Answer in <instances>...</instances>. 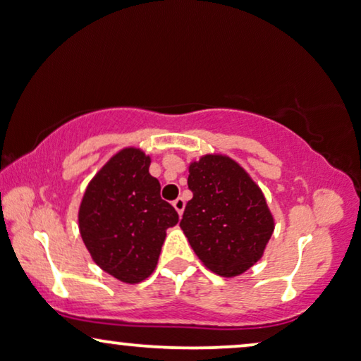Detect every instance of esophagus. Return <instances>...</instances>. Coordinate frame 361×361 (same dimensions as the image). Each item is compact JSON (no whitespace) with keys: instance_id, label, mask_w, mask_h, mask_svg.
Returning a JSON list of instances; mask_svg holds the SVG:
<instances>
[{"instance_id":"obj_1","label":"esophagus","mask_w":361,"mask_h":361,"mask_svg":"<svg viewBox=\"0 0 361 361\" xmlns=\"http://www.w3.org/2000/svg\"><path fill=\"white\" fill-rule=\"evenodd\" d=\"M172 205H174V209L177 210V214L182 215V212H184V209H185V200L182 199V197H179V199H176L174 202H172Z\"/></svg>"}]
</instances>
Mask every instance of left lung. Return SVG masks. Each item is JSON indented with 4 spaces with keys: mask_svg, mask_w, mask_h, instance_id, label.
<instances>
[{
    "mask_svg": "<svg viewBox=\"0 0 361 361\" xmlns=\"http://www.w3.org/2000/svg\"><path fill=\"white\" fill-rule=\"evenodd\" d=\"M180 228L200 262L221 277H237L264 255L275 222L265 195L240 164L224 154L190 162Z\"/></svg>",
    "mask_w": 361,
    "mask_h": 361,
    "instance_id": "1",
    "label": "left lung"
}]
</instances>
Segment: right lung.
<instances>
[{
    "label": "right lung",
    "mask_w": 361,
    "mask_h": 361,
    "mask_svg": "<svg viewBox=\"0 0 361 361\" xmlns=\"http://www.w3.org/2000/svg\"><path fill=\"white\" fill-rule=\"evenodd\" d=\"M149 166L144 151L121 149L92 177L79 205V232L92 260L124 283L154 272L166 231L179 222Z\"/></svg>",
    "instance_id": "right-lung-1"
}]
</instances>
